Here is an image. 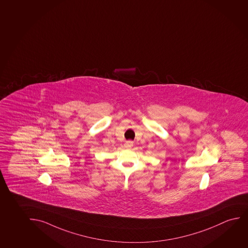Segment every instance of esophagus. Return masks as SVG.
Masks as SVG:
<instances>
[{"instance_id": "1", "label": "esophagus", "mask_w": 248, "mask_h": 248, "mask_svg": "<svg viewBox=\"0 0 248 248\" xmlns=\"http://www.w3.org/2000/svg\"><path fill=\"white\" fill-rule=\"evenodd\" d=\"M133 146V141H126V143H125V147H126V148H127V149H130V148H132V147Z\"/></svg>"}]
</instances>
